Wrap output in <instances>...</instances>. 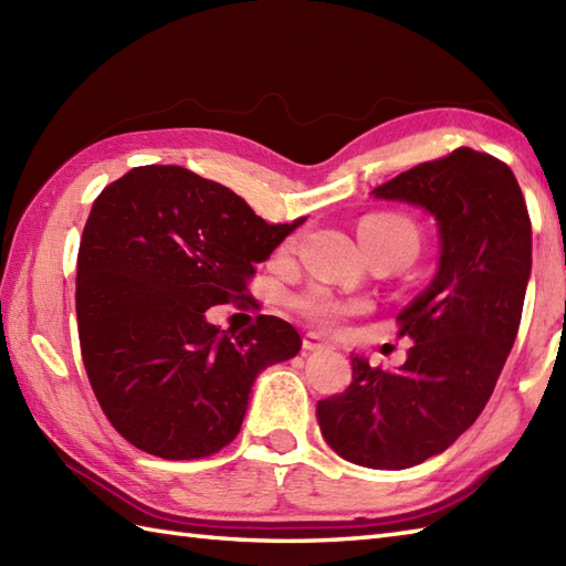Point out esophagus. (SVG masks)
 I'll list each match as a JSON object with an SVG mask.
<instances>
[{"instance_id":"obj_1","label":"esophagus","mask_w":566,"mask_h":566,"mask_svg":"<svg viewBox=\"0 0 566 566\" xmlns=\"http://www.w3.org/2000/svg\"><path fill=\"white\" fill-rule=\"evenodd\" d=\"M326 347H331V345L326 338H323V335H318V333L304 335V350H326Z\"/></svg>"}]
</instances>
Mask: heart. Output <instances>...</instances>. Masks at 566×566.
<instances>
[{"label":"heart","mask_w":566,"mask_h":566,"mask_svg":"<svg viewBox=\"0 0 566 566\" xmlns=\"http://www.w3.org/2000/svg\"><path fill=\"white\" fill-rule=\"evenodd\" d=\"M359 240H363L365 248H371V245L399 248L408 252L411 260L416 258V252L420 248L418 226L411 219H406V216H396V213L367 216V219L359 223ZM294 304L306 318L323 323V326H335V323H340L353 311L350 304L340 302L338 296H333L328 290H323V286H314V290L296 296Z\"/></svg>","instance_id":"1"}]
</instances>
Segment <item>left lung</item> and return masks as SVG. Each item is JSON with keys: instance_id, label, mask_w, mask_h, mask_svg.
Instances as JSON below:
<instances>
[{"instance_id": "8db88e82", "label": "left lung", "mask_w": 566, "mask_h": 566, "mask_svg": "<svg viewBox=\"0 0 566 566\" xmlns=\"http://www.w3.org/2000/svg\"><path fill=\"white\" fill-rule=\"evenodd\" d=\"M436 216V280L399 314L411 338L387 371L353 357V381L318 401L323 438L343 460L406 469L440 454L474 423L496 387L521 326L533 268V228L506 163L457 148L371 191Z\"/></svg>"}]
</instances>
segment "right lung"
Returning <instances> with one entry per match:
<instances>
[{"label":"right lung","mask_w":566,"mask_h":566,"mask_svg":"<svg viewBox=\"0 0 566 566\" xmlns=\"http://www.w3.org/2000/svg\"><path fill=\"white\" fill-rule=\"evenodd\" d=\"M231 189L177 165L134 167L104 187L77 252L82 363L109 423L163 460L233 442L252 381L302 338L276 316L231 333L207 311L240 302L255 264L290 235Z\"/></svg>","instance_id":"add662e5"}]
</instances>
